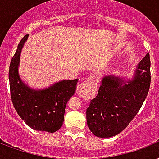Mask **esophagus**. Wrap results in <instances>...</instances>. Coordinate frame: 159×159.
<instances>
[{
	"label": "esophagus",
	"mask_w": 159,
	"mask_h": 159,
	"mask_svg": "<svg viewBox=\"0 0 159 159\" xmlns=\"http://www.w3.org/2000/svg\"><path fill=\"white\" fill-rule=\"evenodd\" d=\"M94 79L93 77H89L88 79L86 80L84 83H80L77 85V88H76V93L79 97L84 98L88 97L90 93H91V90L93 89V84H94Z\"/></svg>",
	"instance_id": "obj_1"
}]
</instances>
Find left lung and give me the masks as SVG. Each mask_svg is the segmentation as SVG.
<instances>
[{"instance_id":"left-lung-1","label":"left lung","mask_w":159,"mask_h":159,"mask_svg":"<svg viewBox=\"0 0 159 159\" xmlns=\"http://www.w3.org/2000/svg\"><path fill=\"white\" fill-rule=\"evenodd\" d=\"M150 66L148 53L138 64L131 80L126 82L115 76H106L102 79L97 96L87 109V123L93 135L114 136L130 124L148 93Z\"/></svg>"}]
</instances>
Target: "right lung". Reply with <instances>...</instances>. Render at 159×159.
Returning a JSON list of instances; mask_svg holds the SVG:
<instances>
[{
  "instance_id": "obj_1",
  "label": "right lung",
  "mask_w": 159,
  "mask_h": 159,
  "mask_svg": "<svg viewBox=\"0 0 159 159\" xmlns=\"http://www.w3.org/2000/svg\"><path fill=\"white\" fill-rule=\"evenodd\" d=\"M29 35L17 45L9 67L11 101L18 116L35 130L56 132L64 121L66 105L75 93L78 79L63 80L47 89L34 90L22 82L18 74L20 54Z\"/></svg>"
}]
</instances>
